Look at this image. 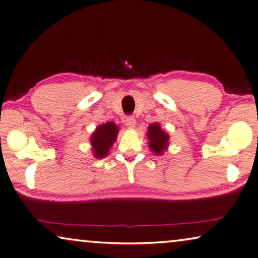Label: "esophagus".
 Wrapping results in <instances>:
<instances>
[{
  "label": "esophagus",
  "instance_id": "obj_1",
  "mask_svg": "<svg viewBox=\"0 0 258 258\" xmlns=\"http://www.w3.org/2000/svg\"><path fill=\"white\" fill-rule=\"evenodd\" d=\"M125 125L128 126L129 129H134L136 126V120L133 116H128L125 118Z\"/></svg>",
  "mask_w": 258,
  "mask_h": 258
}]
</instances>
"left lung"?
<instances>
[{
	"instance_id": "1",
	"label": "left lung",
	"mask_w": 258,
	"mask_h": 258,
	"mask_svg": "<svg viewBox=\"0 0 258 258\" xmlns=\"http://www.w3.org/2000/svg\"><path fill=\"white\" fill-rule=\"evenodd\" d=\"M148 138H149V148L151 151L161 156L165 151H167L169 145V135L161 129L158 122H154L148 126Z\"/></svg>"
}]
</instances>
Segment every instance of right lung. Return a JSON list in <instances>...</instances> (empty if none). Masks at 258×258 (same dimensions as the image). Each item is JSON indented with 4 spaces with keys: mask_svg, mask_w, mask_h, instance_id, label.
<instances>
[{
    "mask_svg": "<svg viewBox=\"0 0 258 258\" xmlns=\"http://www.w3.org/2000/svg\"><path fill=\"white\" fill-rule=\"evenodd\" d=\"M120 128L114 122H106L98 125L90 137V143L92 149L91 151L97 159H102L109 154L110 148L115 143Z\"/></svg>",
    "mask_w": 258,
    "mask_h": 258,
    "instance_id": "1",
    "label": "right lung"
}]
</instances>
